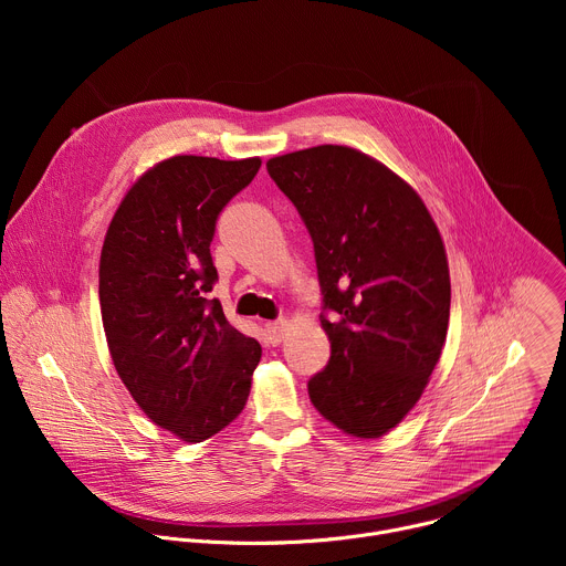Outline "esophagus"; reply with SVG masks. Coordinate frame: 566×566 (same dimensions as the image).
<instances>
[{"mask_svg":"<svg viewBox=\"0 0 566 566\" xmlns=\"http://www.w3.org/2000/svg\"><path fill=\"white\" fill-rule=\"evenodd\" d=\"M266 332V338L271 345H280L284 340V334H286V319H275V322H269V325L264 327Z\"/></svg>","mask_w":566,"mask_h":566,"instance_id":"1","label":"esophagus"}]
</instances>
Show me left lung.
<instances>
[{
    "instance_id": "8db88e82",
    "label": "left lung",
    "mask_w": 566,
    "mask_h": 566,
    "mask_svg": "<svg viewBox=\"0 0 566 566\" xmlns=\"http://www.w3.org/2000/svg\"><path fill=\"white\" fill-rule=\"evenodd\" d=\"M266 170L311 234L332 343L308 398L343 432L382 437L415 408L446 343L439 228L406 181L358 149L317 145L275 156Z\"/></svg>"
}]
</instances>
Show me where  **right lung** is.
Listing matches in <instances>:
<instances>
[{"label":"right lung","mask_w":566,"mask_h":566,"mask_svg":"<svg viewBox=\"0 0 566 566\" xmlns=\"http://www.w3.org/2000/svg\"><path fill=\"white\" fill-rule=\"evenodd\" d=\"M260 158L172 156L120 201L101 253V311L114 367L138 408L188 443L244 410L262 358L210 297L214 223Z\"/></svg>","instance_id":"1"}]
</instances>
